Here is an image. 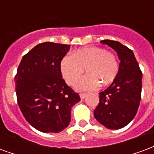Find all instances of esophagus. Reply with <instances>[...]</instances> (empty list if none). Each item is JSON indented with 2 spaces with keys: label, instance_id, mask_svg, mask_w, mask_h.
<instances>
[{
  "label": "esophagus",
  "instance_id": "1",
  "mask_svg": "<svg viewBox=\"0 0 154 154\" xmlns=\"http://www.w3.org/2000/svg\"><path fill=\"white\" fill-rule=\"evenodd\" d=\"M87 94H84V93H81L80 94V98L81 100H83V99H85L86 97H87Z\"/></svg>",
  "mask_w": 154,
  "mask_h": 154
}]
</instances>
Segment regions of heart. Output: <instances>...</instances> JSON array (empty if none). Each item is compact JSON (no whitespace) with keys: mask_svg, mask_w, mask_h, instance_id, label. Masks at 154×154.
<instances>
[{"mask_svg":"<svg viewBox=\"0 0 154 154\" xmlns=\"http://www.w3.org/2000/svg\"><path fill=\"white\" fill-rule=\"evenodd\" d=\"M86 68L88 75L77 80ZM64 81L73 84L77 91L96 90L101 84L106 87L116 79L119 72V63L112 53L97 47L82 48L74 51L72 55L64 56L59 65Z\"/></svg>","mask_w":154,"mask_h":154,"instance_id":"obj_1","label":"heart"}]
</instances>
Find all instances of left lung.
Masks as SVG:
<instances>
[{
  "label": "left lung",
  "instance_id": "1",
  "mask_svg": "<svg viewBox=\"0 0 154 154\" xmlns=\"http://www.w3.org/2000/svg\"><path fill=\"white\" fill-rule=\"evenodd\" d=\"M116 51L119 72L107 89L99 93L100 101L94 110L95 119L110 129L124 128L135 116L141 99L142 72L131 49L118 41H100Z\"/></svg>",
  "mask_w": 154,
  "mask_h": 154
}]
</instances>
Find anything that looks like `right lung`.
I'll return each mask as SVG.
<instances>
[{
    "instance_id": "1",
    "label": "right lung",
    "mask_w": 154,
    "mask_h": 154,
    "mask_svg": "<svg viewBox=\"0 0 154 154\" xmlns=\"http://www.w3.org/2000/svg\"><path fill=\"white\" fill-rule=\"evenodd\" d=\"M70 45L45 42L29 51L17 69L15 90L25 119L43 133H59L71 121V110L80 97L65 83L60 62Z\"/></svg>"
}]
</instances>
